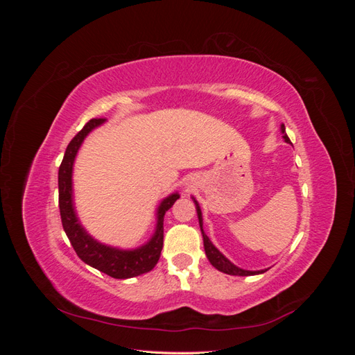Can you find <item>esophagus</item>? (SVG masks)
Wrapping results in <instances>:
<instances>
[{"label":"esophagus","mask_w":355,"mask_h":355,"mask_svg":"<svg viewBox=\"0 0 355 355\" xmlns=\"http://www.w3.org/2000/svg\"><path fill=\"white\" fill-rule=\"evenodd\" d=\"M184 185H185V188H187V191H188V189H189V188H191V185H189V184H188V182H187V184H184Z\"/></svg>","instance_id":"obj_1"}]
</instances>
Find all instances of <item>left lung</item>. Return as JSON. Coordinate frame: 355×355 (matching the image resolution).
Here are the masks:
<instances>
[{
  "label": "left lung",
  "mask_w": 355,
  "mask_h": 355,
  "mask_svg": "<svg viewBox=\"0 0 355 355\" xmlns=\"http://www.w3.org/2000/svg\"><path fill=\"white\" fill-rule=\"evenodd\" d=\"M280 132L283 135V139L284 142L287 144H292L290 142L288 136L286 135V128H284V124H282L280 127ZM192 201H194L196 204V210H197V216H198V223H200V230H201V234H202V243H204V252H206V256L207 259L210 261V263L216 268L218 271L220 272H225V274H230V275H241V277H247V275H256V274H263L265 271L268 270H259V271H249V270H243V268H239L237 265H234L227 256H225L223 253H220L216 247H214V244L210 241V239L206 235V232H204L202 230V213H201V209H200V204L198 201L192 197Z\"/></svg>",
  "instance_id": "8db88e82"
}]
</instances>
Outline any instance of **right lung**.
I'll use <instances>...</instances> for the list:
<instances>
[{"mask_svg":"<svg viewBox=\"0 0 355 355\" xmlns=\"http://www.w3.org/2000/svg\"><path fill=\"white\" fill-rule=\"evenodd\" d=\"M103 123H106V118H93L69 142L59 167V209L63 230L80 259L106 275L118 278V280H125V278L149 272L157 265L161 249H163L164 214L180 196L179 192H173L161 200L155 213L157 223L154 234L145 244L136 247V249H120V247L103 244L92 237L83 227L77 210H75L72 173L75 158H77L84 139Z\"/></svg>","mask_w":355,"mask_h":355,"instance_id":"add662e5","label":"right lung"}]
</instances>
